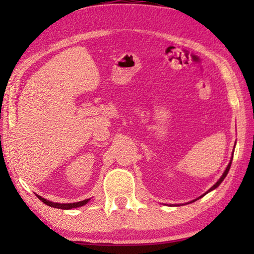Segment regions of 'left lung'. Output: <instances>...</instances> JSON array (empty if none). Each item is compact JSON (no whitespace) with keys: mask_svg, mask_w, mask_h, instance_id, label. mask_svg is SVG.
<instances>
[{"mask_svg":"<svg viewBox=\"0 0 254 254\" xmlns=\"http://www.w3.org/2000/svg\"><path fill=\"white\" fill-rule=\"evenodd\" d=\"M234 148H235V145H234ZM232 159H233V154H232ZM232 159H231V161H230V163H229V165H227V167H226V169H225V171H224V173H223V175H222V177H221L220 179H218V180H217V183H216V184H215L213 187H210V188L208 189V190L205 192V194H204V195H206V194H207V192H209V191H212V190H214V189H215V188H217L218 186H220V184H221V183L223 182V180H224V178L226 177V175H227V173H229V170H230V168H231V163H232ZM204 195H203V196H204ZM203 196H200V197H203ZM200 197H198V198H197V199H199V198H200ZM197 199H195V200H197ZM195 200H192V201H195Z\"/></svg>","mask_w":254,"mask_h":254,"instance_id":"1","label":"left lung"}]
</instances>
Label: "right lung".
I'll return each instance as SVG.
<instances>
[{"label": "right lung", "instance_id": "add662e5", "mask_svg": "<svg viewBox=\"0 0 254 254\" xmlns=\"http://www.w3.org/2000/svg\"><path fill=\"white\" fill-rule=\"evenodd\" d=\"M38 198L42 200V203L50 206V207H55V208H62V209H71V208H76V207H80L85 204H87L89 199H85L81 201H77V203H70V204H59V203H53V201H49L45 198H42L41 196H38Z\"/></svg>", "mask_w": 254, "mask_h": 254}]
</instances>
